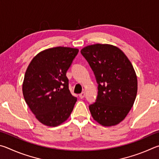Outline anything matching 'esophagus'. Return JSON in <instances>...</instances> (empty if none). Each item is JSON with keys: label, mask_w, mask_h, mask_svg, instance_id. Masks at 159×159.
<instances>
[{"label": "esophagus", "mask_w": 159, "mask_h": 159, "mask_svg": "<svg viewBox=\"0 0 159 159\" xmlns=\"http://www.w3.org/2000/svg\"><path fill=\"white\" fill-rule=\"evenodd\" d=\"M85 92H82L81 93H80V95H79V96H80V98H84V97H85Z\"/></svg>", "instance_id": "34e87169"}]
</instances>
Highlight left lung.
Listing matches in <instances>:
<instances>
[{
  "instance_id": "left-lung-1",
  "label": "left lung",
  "mask_w": 159,
  "mask_h": 159,
  "mask_svg": "<svg viewBox=\"0 0 159 159\" xmlns=\"http://www.w3.org/2000/svg\"><path fill=\"white\" fill-rule=\"evenodd\" d=\"M98 83L96 102L89 105L93 119L104 126L120 123L131 109L137 95L138 80L124 53L107 44L89 45L81 50Z\"/></svg>"
}]
</instances>
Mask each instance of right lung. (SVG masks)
I'll return each instance as SVG.
<instances>
[{
  "mask_svg": "<svg viewBox=\"0 0 159 159\" xmlns=\"http://www.w3.org/2000/svg\"><path fill=\"white\" fill-rule=\"evenodd\" d=\"M79 50L57 47L38 54L28 66L22 86L25 101L35 117L57 126L70 115L77 98L68 88L67 70Z\"/></svg>",
  "mask_w": 159,
  "mask_h": 159,
  "instance_id": "add662e5",
  "label": "right lung"
}]
</instances>
